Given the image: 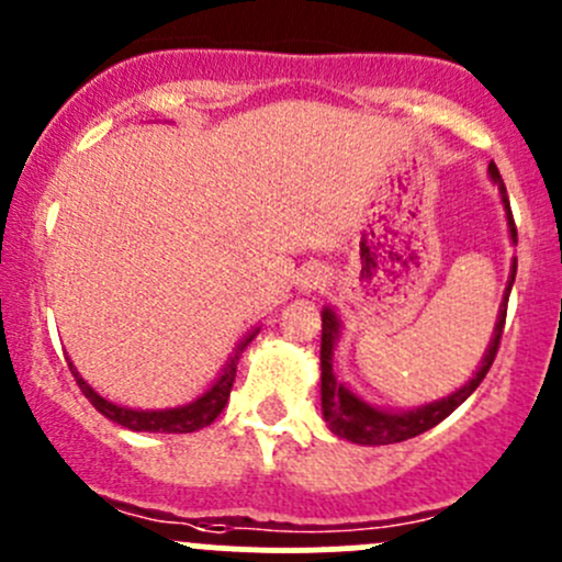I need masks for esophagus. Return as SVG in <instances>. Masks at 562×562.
I'll use <instances>...</instances> for the list:
<instances>
[{
	"label": "esophagus",
	"mask_w": 562,
	"mask_h": 562,
	"mask_svg": "<svg viewBox=\"0 0 562 562\" xmlns=\"http://www.w3.org/2000/svg\"><path fill=\"white\" fill-rule=\"evenodd\" d=\"M323 280H326V274H323L321 269H307L302 274V280H299V285H302V291H317V288L323 285Z\"/></svg>",
	"instance_id": "esophagus-1"
}]
</instances>
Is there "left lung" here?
Returning <instances> with one entry per match:
<instances>
[{
    "mask_svg": "<svg viewBox=\"0 0 562 562\" xmlns=\"http://www.w3.org/2000/svg\"><path fill=\"white\" fill-rule=\"evenodd\" d=\"M490 176L492 181L497 184L503 198V206H506V220H508V231H512V241L517 245V225H514V214H512V203H508L506 195V184H503L501 171H497L495 162H490ZM514 277H517V258H514L512 266V280H508L506 296H503L501 313H497V323H495V334H492V342L486 348L484 361L475 370V375L464 383L462 389H457L454 394L443 396L438 402H429L424 407H413V411H381V407L370 405V402L359 400L348 386L337 381L334 375V342L339 337V321L331 310H323V334H321V407H323V418H326L328 429H331L337 438L350 440V443L359 446H389V443H402V440H411L416 435L427 432V429L438 427L443 418H449L451 413L473 394L475 389L481 386V381L490 372L492 361H495L497 348H501V337H503V326H506V304H508V293H512Z\"/></svg>",
    "mask_w": 562,
    "mask_h": 562,
    "instance_id": "8db88e82",
    "label": "left lung"
}]
</instances>
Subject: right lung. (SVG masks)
Segmentation results:
<instances>
[{
  "mask_svg": "<svg viewBox=\"0 0 562 562\" xmlns=\"http://www.w3.org/2000/svg\"><path fill=\"white\" fill-rule=\"evenodd\" d=\"M255 334H258V328H255L249 337H245L239 345H236L234 356H231L228 364H225L223 375L214 381V386L209 389L206 394H201L195 402H187V405H181V407H166V411H133V407L116 405V402L105 400V396H100L98 391L89 386V383L78 375V370L72 367V361H70V372H72V378H76L78 389L83 391V396H87V400L92 402V405L98 407L105 418H111L113 424H122V427L133 429V432H171V435L195 432V429L209 427V424H212L214 418L223 413L225 402H228V396H231V386H234L239 356L245 353V348L252 342Z\"/></svg>",
  "mask_w": 562,
  "mask_h": 562,
  "instance_id": "right-lung-1",
  "label": "right lung"
}]
</instances>
